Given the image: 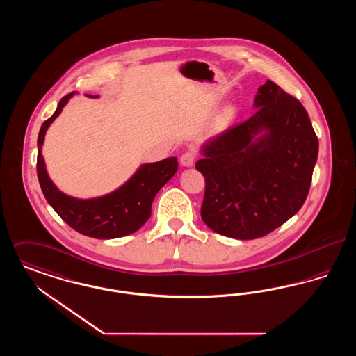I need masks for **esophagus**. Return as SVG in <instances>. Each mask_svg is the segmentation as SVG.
<instances>
[{"instance_id": "1", "label": "esophagus", "mask_w": 356, "mask_h": 356, "mask_svg": "<svg viewBox=\"0 0 356 356\" xmlns=\"http://www.w3.org/2000/svg\"><path fill=\"white\" fill-rule=\"evenodd\" d=\"M195 157H196L195 152L188 151V152L184 153V154L180 157V163H181L183 167H192L193 163H195Z\"/></svg>"}]
</instances>
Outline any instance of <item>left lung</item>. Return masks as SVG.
<instances>
[{
    "label": "left lung",
    "mask_w": 356,
    "mask_h": 356,
    "mask_svg": "<svg viewBox=\"0 0 356 356\" xmlns=\"http://www.w3.org/2000/svg\"><path fill=\"white\" fill-rule=\"evenodd\" d=\"M251 119L207 140L196 170L203 173L202 219L238 240L264 236L305 204L319 141L305 106L267 81Z\"/></svg>",
    "instance_id": "8db88e82"
}]
</instances>
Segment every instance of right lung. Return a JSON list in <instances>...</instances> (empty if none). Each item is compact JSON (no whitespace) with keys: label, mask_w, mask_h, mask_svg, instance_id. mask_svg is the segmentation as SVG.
Returning a JSON list of instances; mask_svg holds the SVG:
<instances>
[{"label":"right lung","mask_w":356,"mask_h":356,"mask_svg":"<svg viewBox=\"0 0 356 356\" xmlns=\"http://www.w3.org/2000/svg\"><path fill=\"white\" fill-rule=\"evenodd\" d=\"M74 95L76 92H72L60 100L56 112L41 125L38 134L37 176L42 193L56 213L85 236L116 238L131 235L149 219L154 196L177 172V157L140 165L122 186L99 197L77 199L61 192L48 175L42 145L51 122ZM88 97L99 99V96L92 95Z\"/></svg>","instance_id":"obj_1"}]
</instances>
